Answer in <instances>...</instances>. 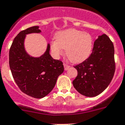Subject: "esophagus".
<instances>
[{
    "label": "esophagus",
    "mask_w": 125,
    "mask_h": 125,
    "mask_svg": "<svg viewBox=\"0 0 125 125\" xmlns=\"http://www.w3.org/2000/svg\"><path fill=\"white\" fill-rule=\"evenodd\" d=\"M64 69L66 71V70H68V69L70 68V66L66 64H64Z\"/></svg>",
    "instance_id": "obj_1"
}]
</instances>
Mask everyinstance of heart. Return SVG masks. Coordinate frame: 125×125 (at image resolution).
<instances>
[{"label": "heart", "mask_w": 125, "mask_h": 125, "mask_svg": "<svg viewBox=\"0 0 125 125\" xmlns=\"http://www.w3.org/2000/svg\"><path fill=\"white\" fill-rule=\"evenodd\" d=\"M93 45L90 34L75 29L59 32L56 41L51 42V49L56 57H59L66 49V56L74 63H79L88 58Z\"/></svg>", "instance_id": "1"}]
</instances>
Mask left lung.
Here are the masks:
<instances>
[{
  "label": "left lung",
  "mask_w": 125,
  "mask_h": 125,
  "mask_svg": "<svg viewBox=\"0 0 125 125\" xmlns=\"http://www.w3.org/2000/svg\"><path fill=\"white\" fill-rule=\"evenodd\" d=\"M114 54V46L108 36L103 34L96 39L89 57L74 66L78 76L73 84L79 93L94 97L108 86L115 72Z\"/></svg>",
  "instance_id": "1"
}]
</instances>
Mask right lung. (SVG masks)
<instances>
[{"label": "right lung", "instance_id": "obj_1", "mask_svg": "<svg viewBox=\"0 0 125 125\" xmlns=\"http://www.w3.org/2000/svg\"><path fill=\"white\" fill-rule=\"evenodd\" d=\"M41 32L38 26L22 31L14 38L9 50L10 69L15 82L24 93L35 98L47 95L64 71L62 62L54 59L49 54V44L44 54L39 57H31L25 52V35Z\"/></svg>", "mask_w": 125, "mask_h": 125}]
</instances>
